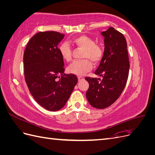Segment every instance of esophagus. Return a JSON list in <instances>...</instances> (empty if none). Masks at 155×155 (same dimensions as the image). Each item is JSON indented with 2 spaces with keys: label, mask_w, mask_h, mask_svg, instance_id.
I'll return each instance as SVG.
<instances>
[{
  "label": "esophagus",
  "mask_w": 155,
  "mask_h": 155,
  "mask_svg": "<svg viewBox=\"0 0 155 155\" xmlns=\"http://www.w3.org/2000/svg\"><path fill=\"white\" fill-rule=\"evenodd\" d=\"M78 78L79 81H80L83 80V79H84V78H83V77H78Z\"/></svg>",
  "instance_id": "obj_1"
}]
</instances>
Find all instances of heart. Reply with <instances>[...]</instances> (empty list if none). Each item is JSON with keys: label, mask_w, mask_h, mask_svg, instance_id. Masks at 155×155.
I'll use <instances>...</instances> for the list:
<instances>
[{"label": "heart", "mask_w": 155, "mask_h": 155, "mask_svg": "<svg viewBox=\"0 0 155 155\" xmlns=\"http://www.w3.org/2000/svg\"><path fill=\"white\" fill-rule=\"evenodd\" d=\"M72 43L76 47L83 50L82 54L83 58H89L95 64L100 61L104 54V50L100 45L95 44V41L92 37L87 35L78 36L72 39ZM59 51L64 61H71L72 50L67 43L63 42L61 43ZM92 68V64L91 61L85 59L80 61H75L69 65L67 70L70 74L76 76H83L87 72L90 71Z\"/></svg>", "instance_id": "obj_1"}]
</instances>
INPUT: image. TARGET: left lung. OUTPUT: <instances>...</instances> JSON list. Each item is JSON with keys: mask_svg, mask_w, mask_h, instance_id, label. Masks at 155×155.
Here are the masks:
<instances>
[{"mask_svg": "<svg viewBox=\"0 0 155 155\" xmlns=\"http://www.w3.org/2000/svg\"><path fill=\"white\" fill-rule=\"evenodd\" d=\"M101 34L104 37L105 49L95 74L103 79L85 78L89 83L87 100L91 106L99 109L110 106L120 97L127 81L130 67L124 35L112 27Z\"/></svg>", "mask_w": 155, "mask_h": 155, "instance_id": "obj_1", "label": "left lung"}]
</instances>
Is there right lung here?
<instances>
[{"label": "right lung", "mask_w": 155, "mask_h": 155, "mask_svg": "<svg viewBox=\"0 0 155 155\" xmlns=\"http://www.w3.org/2000/svg\"><path fill=\"white\" fill-rule=\"evenodd\" d=\"M64 36L54 31L37 33L28 43L23 58L25 81L31 94L50 111L62 109L78 83L74 74L64 73L58 48Z\"/></svg>", "instance_id": "obj_1"}]
</instances>
